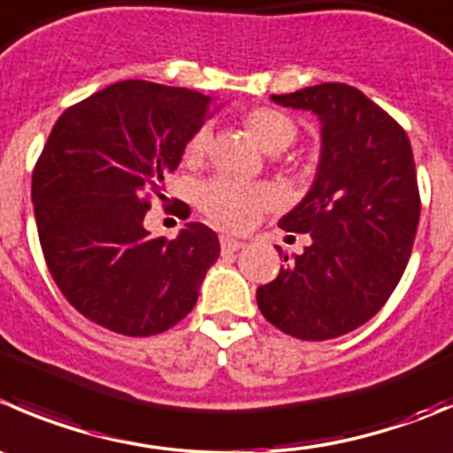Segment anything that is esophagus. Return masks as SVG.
<instances>
[{
	"label": "esophagus",
	"mask_w": 453,
	"mask_h": 453,
	"mask_svg": "<svg viewBox=\"0 0 453 453\" xmlns=\"http://www.w3.org/2000/svg\"><path fill=\"white\" fill-rule=\"evenodd\" d=\"M241 248H243V241H236V239H232V236H227V234L221 236V250H223V252H236V250H241Z\"/></svg>",
	"instance_id": "esophagus-1"
}]
</instances>
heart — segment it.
<instances>
[{"instance_id": "obj_1", "label": "heart", "mask_w": 453, "mask_h": 453, "mask_svg": "<svg viewBox=\"0 0 453 453\" xmlns=\"http://www.w3.org/2000/svg\"><path fill=\"white\" fill-rule=\"evenodd\" d=\"M250 133L257 137L263 150L280 152L296 142L298 128L288 115L272 108H257L245 117ZM212 130L201 126L186 146V159L199 161L208 152ZM280 195L272 186L236 181L230 177H214L196 188V203L214 223L230 230H245L254 226L265 210L279 205Z\"/></svg>"}]
</instances>
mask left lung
Returning a JSON list of instances; mask_svg holds the SVG:
<instances>
[{
    "mask_svg": "<svg viewBox=\"0 0 453 453\" xmlns=\"http://www.w3.org/2000/svg\"><path fill=\"white\" fill-rule=\"evenodd\" d=\"M272 101L319 117L320 159L310 192L279 221L311 243L257 289V303L280 332L327 341L367 323L405 272L420 219L414 155L405 130L348 83Z\"/></svg>",
    "mask_w": 453,
    "mask_h": 453,
    "instance_id": "left-lung-1",
    "label": "left lung"
}]
</instances>
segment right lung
Returning a JSON list of instances; mask_svg holds the SVG:
<instances>
[{
	"label": "right lung",
	"instance_id": "1",
	"mask_svg": "<svg viewBox=\"0 0 453 453\" xmlns=\"http://www.w3.org/2000/svg\"><path fill=\"white\" fill-rule=\"evenodd\" d=\"M188 88L128 79L70 105L33 173L43 258L65 301L124 336H152L186 319L219 236L186 223L177 239L143 226L150 195L181 164L210 108Z\"/></svg>",
	"mask_w": 453,
	"mask_h": 453
}]
</instances>
